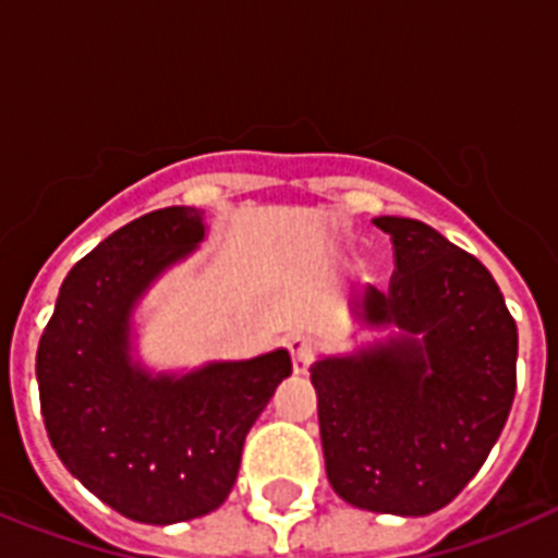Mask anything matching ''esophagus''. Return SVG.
<instances>
[{
	"mask_svg": "<svg viewBox=\"0 0 558 558\" xmlns=\"http://www.w3.org/2000/svg\"><path fill=\"white\" fill-rule=\"evenodd\" d=\"M284 347H288L290 357H293V372L295 374L307 372L310 363H313V357H315V340L310 338V335L295 332V335H290Z\"/></svg>",
	"mask_w": 558,
	"mask_h": 558,
	"instance_id": "obj_1",
	"label": "esophagus"
}]
</instances>
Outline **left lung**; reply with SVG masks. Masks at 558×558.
<instances>
[{"label": "left lung", "mask_w": 558, "mask_h": 558, "mask_svg": "<svg viewBox=\"0 0 558 558\" xmlns=\"http://www.w3.org/2000/svg\"><path fill=\"white\" fill-rule=\"evenodd\" d=\"M374 226L391 234L397 268L386 293H363V318L408 335L318 360L310 379L332 489L357 509L422 517L461 495L509 418L517 324L489 270L436 229Z\"/></svg>", "instance_id": "obj_1"}]
</instances>
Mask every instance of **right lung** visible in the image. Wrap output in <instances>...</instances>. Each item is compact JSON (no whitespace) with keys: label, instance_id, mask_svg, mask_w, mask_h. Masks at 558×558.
Returning <instances> with one entry per match:
<instances>
[{"label":"right lung","instance_id":"add662e5","mask_svg":"<svg viewBox=\"0 0 558 558\" xmlns=\"http://www.w3.org/2000/svg\"><path fill=\"white\" fill-rule=\"evenodd\" d=\"M201 240L204 211L192 206L150 211L113 231L69 270L36 354L58 458L113 511L150 525L218 509L251 425L293 372L284 349L181 379L131 366L133 304Z\"/></svg>","mask_w":558,"mask_h":558}]
</instances>
